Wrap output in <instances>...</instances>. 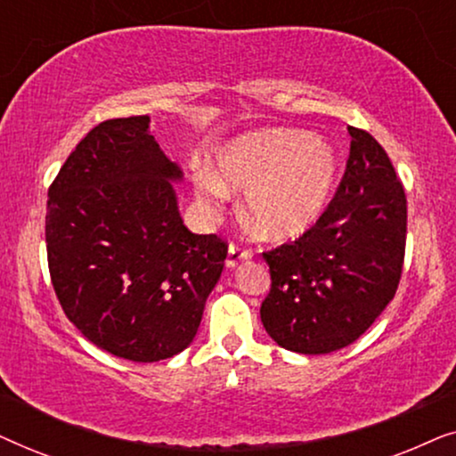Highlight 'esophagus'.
<instances>
[{
    "mask_svg": "<svg viewBox=\"0 0 456 456\" xmlns=\"http://www.w3.org/2000/svg\"><path fill=\"white\" fill-rule=\"evenodd\" d=\"M253 257V248L242 245V242H230V248H228V259L226 264L228 267H234L236 264H240L242 259H248Z\"/></svg>",
    "mask_w": 456,
    "mask_h": 456,
    "instance_id": "obj_1",
    "label": "esophagus"
}]
</instances>
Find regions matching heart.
Instances as JSON below:
<instances>
[{
  "instance_id": "heart-1",
  "label": "heart",
  "mask_w": 456,
  "mask_h": 456,
  "mask_svg": "<svg viewBox=\"0 0 456 456\" xmlns=\"http://www.w3.org/2000/svg\"><path fill=\"white\" fill-rule=\"evenodd\" d=\"M220 176L234 189H247L248 222L270 239L303 234L326 208L336 167L334 149L303 130L273 128L247 134L217 158ZM216 174H197V191L222 201L228 189Z\"/></svg>"
}]
</instances>
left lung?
Wrapping results in <instances>:
<instances>
[{
	"label": "left lung",
	"mask_w": 456,
	"mask_h": 456,
	"mask_svg": "<svg viewBox=\"0 0 456 456\" xmlns=\"http://www.w3.org/2000/svg\"><path fill=\"white\" fill-rule=\"evenodd\" d=\"M351 153L332 201L297 240L264 251L272 286L265 332L289 351L353 345L396 295L407 245V195L384 147L348 126Z\"/></svg>",
	"instance_id": "obj_1"
}]
</instances>
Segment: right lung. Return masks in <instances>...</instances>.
<instances>
[{
    "label": "right lung",
    "mask_w": 456,
    "mask_h": 456,
    "mask_svg": "<svg viewBox=\"0 0 456 456\" xmlns=\"http://www.w3.org/2000/svg\"><path fill=\"white\" fill-rule=\"evenodd\" d=\"M149 116L89 130L49 186L45 242L55 297L103 351L153 363L184 351L222 276L228 242L192 234L170 180L180 172Z\"/></svg>",
    "instance_id": "1"
}]
</instances>
